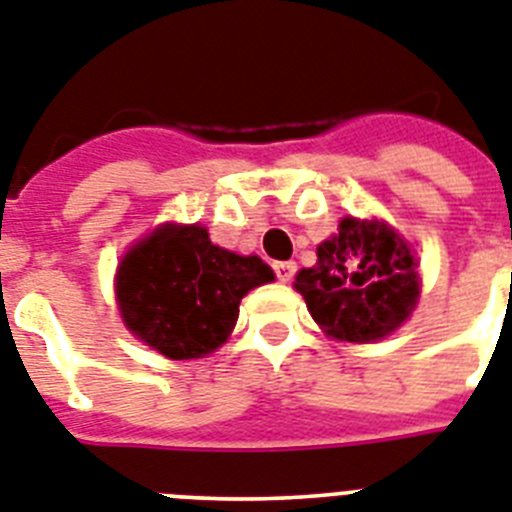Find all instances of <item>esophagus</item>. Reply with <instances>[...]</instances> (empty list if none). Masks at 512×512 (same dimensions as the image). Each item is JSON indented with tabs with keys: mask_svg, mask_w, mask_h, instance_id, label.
I'll return each mask as SVG.
<instances>
[{
	"mask_svg": "<svg viewBox=\"0 0 512 512\" xmlns=\"http://www.w3.org/2000/svg\"><path fill=\"white\" fill-rule=\"evenodd\" d=\"M273 273H276V278L278 281H291V278H294V273H296V265L291 263V260H281V263H276L273 265Z\"/></svg>",
	"mask_w": 512,
	"mask_h": 512,
	"instance_id": "esophagus-1",
	"label": "esophagus"
}]
</instances>
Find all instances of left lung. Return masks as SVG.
I'll return each instance as SVG.
<instances>
[{"instance_id":"1","label":"left lung","mask_w":512,"mask_h":512,"mask_svg":"<svg viewBox=\"0 0 512 512\" xmlns=\"http://www.w3.org/2000/svg\"><path fill=\"white\" fill-rule=\"evenodd\" d=\"M411 249L385 223L343 218L317 247V265L299 270L296 291L309 315L338 341L369 343L390 336L419 299Z\"/></svg>"}]
</instances>
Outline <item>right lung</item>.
<instances>
[{
    "label": "right lung",
    "instance_id": "1",
    "mask_svg": "<svg viewBox=\"0 0 512 512\" xmlns=\"http://www.w3.org/2000/svg\"><path fill=\"white\" fill-rule=\"evenodd\" d=\"M268 281L260 257L216 247L203 226H166L127 252L117 296L124 325L150 349L197 359L229 338L242 296Z\"/></svg>",
    "mask_w": 512,
    "mask_h": 512
}]
</instances>
